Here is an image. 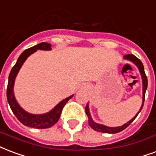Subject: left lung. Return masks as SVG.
<instances>
[{
    "label": "left lung",
    "instance_id": "obj_1",
    "mask_svg": "<svg viewBox=\"0 0 156 156\" xmlns=\"http://www.w3.org/2000/svg\"><path fill=\"white\" fill-rule=\"evenodd\" d=\"M123 58L126 59V60L130 61V62H131L132 63H134V64L138 68V69H139L140 73V76H141V78H142V104L140 106V108L139 112H138L136 114V116H134L133 118H131L129 122L125 123L124 125L121 126L112 127V126H107L102 125V124H99V123H97V122H95L93 121V118H92V116H91V114H90L89 104H88V102H87V106H86V108H85V112H86V114H87V117H88V124H89L90 126L93 128L94 131H99V132H102V133H118V132L123 131L124 129H126V128L128 126L130 125L131 122L135 120V118L136 117L137 115L140 113V112L142 109L143 105H144V101H145V94H146V89H147V85H148L147 78H146V73H145V69H144L143 63H141V61L140 60L139 58H137L133 55H125V56L123 57Z\"/></svg>",
    "mask_w": 156,
    "mask_h": 156
}]
</instances>
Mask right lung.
<instances>
[{
  "instance_id": "add662e5",
  "label": "right lung",
  "mask_w": 156,
  "mask_h": 156,
  "mask_svg": "<svg viewBox=\"0 0 156 156\" xmlns=\"http://www.w3.org/2000/svg\"><path fill=\"white\" fill-rule=\"evenodd\" d=\"M38 49L51 50V44L45 42L40 43L37 45H34L30 49L25 50L21 55H20V57L18 58L16 61V63L12 68L10 75H9L6 97H7L8 103L10 105V109L13 112L14 115L16 116L17 119L19 120L23 125L30 126V127L37 128V129H45V128L53 126L58 121L64 105L66 104L67 101H69V99L72 98L73 97V94L69 96V98L62 100L60 102H58L51 111H49V112L44 114L30 113L24 110L22 107L20 106L18 101L16 99L15 93H14V84L16 81V78L20 68L22 67L23 63L27 59V58L32 54H34V52H36Z\"/></svg>"
}]
</instances>
